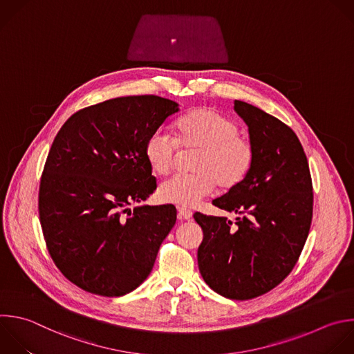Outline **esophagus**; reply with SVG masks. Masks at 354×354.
Wrapping results in <instances>:
<instances>
[{
    "instance_id": "1",
    "label": "esophagus",
    "mask_w": 354,
    "mask_h": 354,
    "mask_svg": "<svg viewBox=\"0 0 354 354\" xmlns=\"http://www.w3.org/2000/svg\"><path fill=\"white\" fill-rule=\"evenodd\" d=\"M192 211L190 209H187L186 207H178V216H179V219H186V221H189V219H192Z\"/></svg>"
}]
</instances>
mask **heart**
Instances as JSON below:
<instances>
[{"label": "heart", "instance_id": "b5f03b06", "mask_svg": "<svg viewBox=\"0 0 354 354\" xmlns=\"http://www.w3.org/2000/svg\"><path fill=\"white\" fill-rule=\"evenodd\" d=\"M179 147L197 151L193 175H176L158 187L164 203L194 207L215 186L223 192L239 187L256 161L254 146L241 136L239 125L211 108H197L176 124V139L167 131L154 132L146 142L145 156L158 175L172 171Z\"/></svg>", "mask_w": 354, "mask_h": 354}]
</instances>
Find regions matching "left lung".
<instances>
[{
    "label": "left lung",
    "instance_id": "1",
    "mask_svg": "<svg viewBox=\"0 0 354 354\" xmlns=\"http://www.w3.org/2000/svg\"><path fill=\"white\" fill-rule=\"evenodd\" d=\"M234 111L249 128L256 161L239 187L212 204L239 216L234 223L200 212L193 218L204 234L197 261L205 283L223 297L249 300L279 285L297 263L313 218V185L289 127L241 100Z\"/></svg>",
    "mask_w": 354,
    "mask_h": 354
}]
</instances>
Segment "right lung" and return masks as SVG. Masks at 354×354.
<instances>
[{
  "instance_id": "right-lung-1",
  "label": "right lung",
  "mask_w": 354,
  "mask_h": 354,
  "mask_svg": "<svg viewBox=\"0 0 354 354\" xmlns=\"http://www.w3.org/2000/svg\"><path fill=\"white\" fill-rule=\"evenodd\" d=\"M178 111L158 95L118 97L77 111L55 136L40 182V222L55 266L83 290L124 296L150 275L176 208L127 207L157 189L145 146Z\"/></svg>"
}]
</instances>
